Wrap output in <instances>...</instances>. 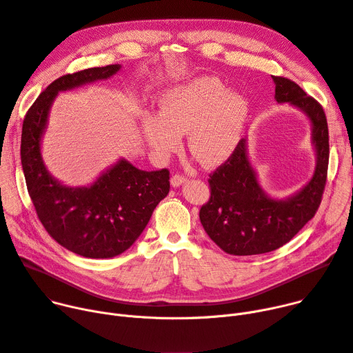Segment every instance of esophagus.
Here are the masks:
<instances>
[{
  "instance_id": "34e87169",
  "label": "esophagus",
  "mask_w": 353,
  "mask_h": 353,
  "mask_svg": "<svg viewBox=\"0 0 353 353\" xmlns=\"http://www.w3.org/2000/svg\"><path fill=\"white\" fill-rule=\"evenodd\" d=\"M187 181V177L181 176V174H174L172 179H170V183L173 187H180L181 184H184Z\"/></svg>"
}]
</instances>
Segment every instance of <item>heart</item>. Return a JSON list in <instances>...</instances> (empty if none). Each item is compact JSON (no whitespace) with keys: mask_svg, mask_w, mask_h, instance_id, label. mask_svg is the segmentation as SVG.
<instances>
[{"mask_svg":"<svg viewBox=\"0 0 353 353\" xmlns=\"http://www.w3.org/2000/svg\"><path fill=\"white\" fill-rule=\"evenodd\" d=\"M160 112L140 119L145 142L159 159L181 146L187 133L190 152L204 166H219L237 149L250 119L251 103L244 93L214 77H199L169 88L159 99Z\"/></svg>","mask_w":353,"mask_h":353,"instance_id":"obj_1","label":"heart"}]
</instances>
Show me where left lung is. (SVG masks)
Returning <instances> with one entry per match:
<instances>
[{
  "instance_id": "8db88e82",
  "label": "left lung",
  "mask_w": 353,
  "mask_h": 353,
  "mask_svg": "<svg viewBox=\"0 0 353 353\" xmlns=\"http://www.w3.org/2000/svg\"><path fill=\"white\" fill-rule=\"evenodd\" d=\"M275 101L288 103L308 117L315 170L310 181L284 199L270 196L258 180L241 139L231 157L210 176L211 196L200 208V221L208 237L232 255L274 251L294 239L316 213L326 183L330 137L322 106L295 82L272 77Z\"/></svg>"
}]
</instances>
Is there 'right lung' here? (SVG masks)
Wrapping results in <instances>:
<instances>
[{
  "mask_svg": "<svg viewBox=\"0 0 353 353\" xmlns=\"http://www.w3.org/2000/svg\"><path fill=\"white\" fill-rule=\"evenodd\" d=\"M121 68H89L58 78L37 98L22 125L21 163L38 219L58 244L86 258H112L130 248L170 190L168 169L145 172L126 159L78 187L63 184L45 166L42 137L59 92L109 79Z\"/></svg>",
  "mask_w": 353,
  "mask_h": 353,
  "instance_id": "add662e5",
  "label": "right lung"
}]
</instances>
